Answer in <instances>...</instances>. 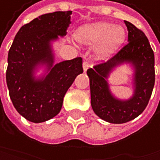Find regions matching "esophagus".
Instances as JSON below:
<instances>
[{
	"label": "esophagus",
	"mask_w": 160,
	"mask_h": 160,
	"mask_svg": "<svg viewBox=\"0 0 160 160\" xmlns=\"http://www.w3.org/2000/svg\"><path fill=\"white\" fill-rule=\"evenodd\" d=\"M82 67H83V71H84V72H86V71L88 70V68L90 67L89 62H88V61H84V62L82 63Z\"/></svg>",
	"instance_id": "esophagus-1"
}]
</instances>
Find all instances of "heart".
Instances as JSON below:
<instances>
[{
  "instance_id": "obj_1",
  "label": "heart",
  "mask_w": 160,
  "mask_h": 160,
  "mask_svg": "<svg viewBox=\"0 0 160 160\" xmlns=\"http://www.w3.org/2000/svg\"><path fill=\"white\" fill-rule=\"evenodd\" d=\"M75 37L82 44L97 45V56L100 58H108L124 43L126 30L122 26L98 22L79 27Z\"/></svg>"
}]
</instances>
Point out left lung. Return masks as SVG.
<instances>
[{"label": "left lung", "mask_w": 160, "mask_h": 160, "mask_svg": "<svg viewBox=\"0 0 160 160\" xmlns=\"http://www.w3.org/2000/svg\"><path fill=\"white\" fill-rule=\"evenodd\" d=\"M128 44L106 63L87 70L90 82L91 107L95 114L111 124L132 121L144 111L155 85V54L142 30L125 21ZM132 68L133 95L128 99L116 97L110 90L108 78L122 65Z\"/></svg>", "instance_id": "1"}]
</instances>
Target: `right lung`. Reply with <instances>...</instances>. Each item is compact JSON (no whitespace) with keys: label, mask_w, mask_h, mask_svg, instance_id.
Instances as JSON below:
<instances>
[{"label":"right lung","mask_w":160,"mask_h":160,"mask_svg":"<svg viewBox=\"0 0 160 160\" xmlns=\"http://www.w3.org/2000/svg\"><path fill=\"white\" fill-rule=\"evenodd\" d=\"M71 15L70 10L57 11L35 18L19 29L8 52L9 96L29 122L42 123L58 115L67 90L83 72L82 58L54 62L52 44L67 34Z\"/></svg>","instance_id":"1"}]
</instances>
